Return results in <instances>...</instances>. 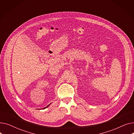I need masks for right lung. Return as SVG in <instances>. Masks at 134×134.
<instances>
[{
    "instance_id": "add662e5",
    "label": "right lung",
    "mask_w": 134,
    "mask_h": 134,
    "mask_svg": "<svg viewBox=\"0 0 134 134\" xmlns=\"http://www.w3.org/2000/svg\"><path fill=\"white\" fill-rule=\"evenodd\" d=\"M49 105H50V104H49V105H48V106H47V107H46V108H43V109H46V108H47V107H49Z\"/></svg>"
}]
</instances>
